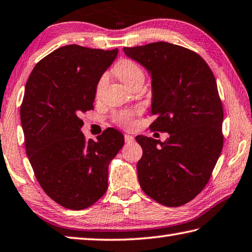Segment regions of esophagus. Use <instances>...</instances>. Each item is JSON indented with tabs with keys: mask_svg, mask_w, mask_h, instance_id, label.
I'll list each match as a JSON object with an SVG mask.
<instances>
[{
	"mask_svg": "<svg viewBox=\"0 0 252 252\" xmlns=\"http://www.w3.org/2000/svg\"><path fill=\"white\" fill-rule=\"evenodd\" d=\"M124 139H125V142H127V144H130V142L134 141V139H135V138H134V136L126 134V135L124 136Z\"/></svg>",
	"mask_w": 252,
	"mask_h": 252,
	"instance_id": "34e87169",
	"label": "esophagus"
}]
</instances>
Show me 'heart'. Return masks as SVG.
Wrapping results in <instances>:
<instances>
[{
    "instance_id": "b5f03b06",
    "label": "heart",
    "mask_w": 252,
    "mask_h": 252,
    "mask_svg": "<svg viewBox=\"0 0 252 252\" xmlns=\"http://www.w3.org/2000/svg\"><path fill=\"white\" fill-rule=\"evenodd\" d=\"M115 73L121 80L122 82H124L127 87L131 88L132 85L138 83V82H144L145 79V73L142 69L137 64L134 60L130 59H122L118 61L115 65ZM107 77L106 74L102 75L99 78L97 85H96V91L95 94L96 96H99V94L102 93L104 87H105ZM134 114L130 112H123L120 114H116L114 116V122L116 123L117 125L125 128H130L134 125Z\"/></svg>"
}]
</instances>
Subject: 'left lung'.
Listing matches in <instances>:
<instances>
[{
  "mask_svg": "<svg viewBox=\"0 0 252 252\" xmlns=\"http://www.w3.org/2000/svg\"><path fill=\"white\" fill-rule=\"evenodd\" d=\"M123 50L153 79L149 113L158 117L150 128L170 135L164 142L136 137L142 148L140 187L164 206H182L210 181L224 144L215 77L200 55L182 46L158 41Z\"/></svg>",
  "mask_w": 252,
  "mask_h": 252,
  "instance_id": "obj_1",
  "label": "left lung"
}]
</instances>
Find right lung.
<instances>
[{
	"mask_svg": "<svg viewBox=\"0 0 252 252\" xmlns=\"http://www.w3.org/2000/svg\"><path fill=\"white\" fill-rule=\"evenodd\" d=\"M117 54V48L60 47L26 82L21 105L26 155L45 193L69 210H84L104 195L108 164L124 145L114 128L87 141L80 118L93 110L98 80Z\"/></svg>",
	"mask_w": 252,
	"mask_h": 252,
	"instance_id": "1",
	"label": "right lung"
}]
</instances>
